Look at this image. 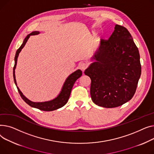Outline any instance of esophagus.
Wrapping results in <instances>:
<instances>
[{
  "instance_id": "esophagus-1",
  "label": "esophagus",
  "mask_w": 154,
  "mask_h": 154,
  "mask_svg": "<svg viewBox=\"0 0 154 154\" xmlns=\"http://www.w3.org/2000/svg\"><path fill=\"white\" fill-rule=\"evenodd\" d=\"M87 67H88V64L86 63L82 62V63H80L79 64V68L81 70H85V69L87 68Z\"/></svg>"
}]
</instances>
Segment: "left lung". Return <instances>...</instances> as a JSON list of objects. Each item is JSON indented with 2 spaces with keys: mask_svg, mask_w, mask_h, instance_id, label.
Listing matches in <instances>:
<instances>
[{
  "mask_svg": "<svg viewBox=\"0 0 154 154\" xmlns=\"http://www.w3.org/2000/svg\"><path fill=\"white\" fill-rule=\"evenodd\" d=\"M85 71L91 80L90 94L99 106L112 108L134 96L141 75L139 50L124 26L116 25L108 40H101Z\"/></svg>",
  "mask_w": 154,
  "mask_h": 154,
  "instance_id": "8db88e82",
  "label": "left lung"
}]
</instances>
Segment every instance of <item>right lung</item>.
<instances>
[{
	"mask_svg": "<svg viewBox=\"0 0 154 154\" xmlns=\"http://www.w3.org/2000/svg\"><path fill=\"white\" fill-rule=\"evenodd\" d=\"M40 32L38 31H35L30 33L26 37V38L24 39L23 43L20 46V47L16 51V54L15 56V65L14 66L13 69V76H14V82L17 88L18 91H19L21 97L23 99V100L27 104H29L30 106L32 107L37 108V109H38L42 111H51L59 109V108L63 107V106H65L69 99L71 91L72 88H73L75 81L81 76L82 75V71H81L80 69H78L76 71H75L74 73L71 74L66 79L65 82L63 85L61 91L58 94V96L55 97L53 100L49 101H45V102H42V103H36V102H32L30 101L29 99H27L20 91V90L19 88H18L17 86V82H16V79H15V69L16 68L17 65V58L19 57V55L20 52L21 51L22 49L24 47L25 45L26 44L27 40L29 38V37L32 35H38L39 34Z\"/></svg>",
	"mask_w": 154,
	"mask_h": 154,
	"instance_id": "1",
	"label": "right lung"
}]
</instances>
